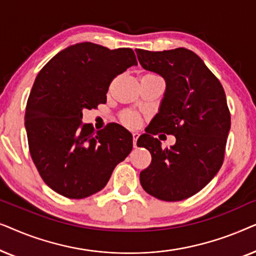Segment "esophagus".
Returning <instances> with one entry per match:
<instances>
[{
  "mask_svg": "<svg viewBox=\"0 0 256 256\" xmlns=\"http://www.w3.org/2000/svg\"><path fill=\"white\" fill-rule=\"evenodd\" d=\"M138 136H140L138 132H132V146H134V148H138V144H136V143H138Z\"/></svg>",
  "mask_w": 256,
  "mask_h": 256,
  "instance_id": "esophagus-1",
  "label": "esophagus"
}]
</instances>
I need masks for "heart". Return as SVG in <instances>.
Returning a JSON list of instances; mask_svg holds the SVG:
<instances>
[{
	"mask_svg": "<svg viewBox=\"0 0 256 256\" xmlns=\"http://www.w3.org/2000/svg\"><path fill=\"white\" fill-rule=\"evenodd\" d=\"M122 120H124L126 126H128L130 128H136L141 124V118L135 112H128V113H126L124 118H122Z\"/></svg>",
	"mask_w": 256,
	"mask_h": 256,
	"instance_id": "1",
	"label": "heart"
}]
</instances>
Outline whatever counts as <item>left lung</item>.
Listing matches in <instances>:
<instances>
[{"label":"left lung","mask_w":256,"mask_h":256,"mask_svg":"<svg viewBox=\"0 0 256 256\" xmlns=\"http://www.w3.org/2000/svg\"><path fill=\"white\" fill-rule=\"evenodd\" d=\"M135 51L142 68L166 84L158 113L138 140L152 154L140 182L157 199L183 200L204 188L222 166L230 128L225 90L191 50ZM158 131L174 134L176 143L163 150L152 136Z\"/></svg>","instance_id":"obj_1"}]
</instances>
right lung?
Here are the masks:
<instances>
[{
	"mask_svg": "<svg viewBox=\"0 0 256 256\" xmlns=\"http://www.w3.org/2000/svg\"><path fill=\"white\" fill-rule=\"evenodd\" d=\"M132 65V48L85 42L64 48L38 73L26 108L28 142L40 177L57 194H96L132 152V136L122 126L96 132L82 118V110L106 102L112 80Z\"/></svg>",
	"mask_w": 256,
	"mask_h": 256,
	"instance_id": "add662e5",
	"label": "right lung"
}]
</instances>
